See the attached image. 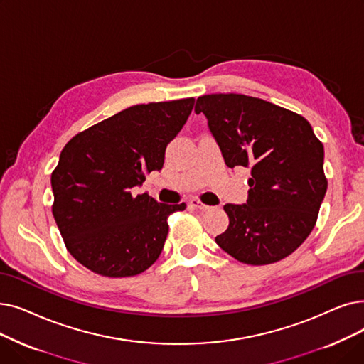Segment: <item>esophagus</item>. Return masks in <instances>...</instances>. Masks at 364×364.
<instances>
[{
  "label": "esophagus",
  "mask_w": 364,
  "mask_h": 364,
  "mask_svg": "<svg viewBox=\"0 0 364 364\" xmlns=\"http://www.w3.org/2000/svg\"><path fill=\"white\" fill-rule=\"evenodd\" d=\"M191 207H193V208H196V210H199V211H208V210H211V207H208V205H205V203H202L198 198H193V199H191Z\"/></svg>",
  "instance_id": "34e87169"
}]
</instances>
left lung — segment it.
Listing matches in <instances>:
<instances>
[{"mask_svg": "<svg viewBox=\"0 0 364 364\" xmlns=\"http://www.w3.org/2000/svg\"><path fill=\"white\" fill-rule=\"evenodd\" d=\"M229 168L251 169L248 199L226 203L229 228L215 236L228 255L247 264H269L300 247L312 232L327 191L324 147L306 119L240 93L199 97Z\"/></svg>", "mask_w": 364, "mask_h": 364, "instance_id": "left-lung-1", "label": "left lung"}]
</instances>
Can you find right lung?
I'll use <instances>...</instances> for the list:
<instances>
[{
	"mask_svg": "<svg viewBox=\"0 0 364 364\" xmlns=\"http://www.w3.org/2000/svg\"><path fill=\"white\" fill-rule=\"evenodd\" d=\"M195 98L132 105L71 138L52 172L58 229L71 256L92 272L134 277L161 256L168 217L186 203L132 195L161 171L165 150L191 116Z\"/></svg>",
	"mask_w": 364,
	"mask_h": 364,
	"instance_id": "add662e5",
	"label": "right lung"
}]
</instances>
